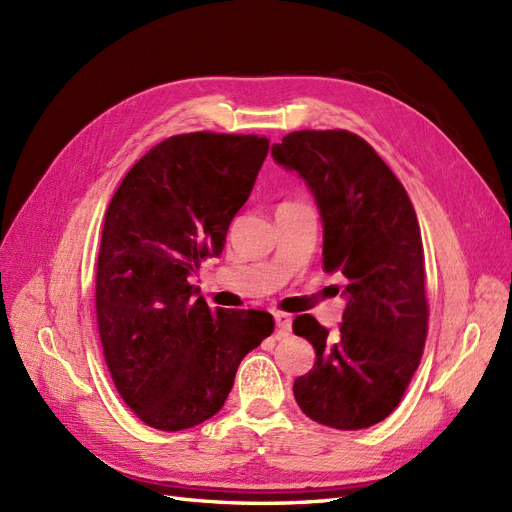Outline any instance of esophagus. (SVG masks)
<instances>
[{"instance_id":"34e87169","label":"esophagus","mask_w":512,"mask_h":512,"mask_svg":"<svg viewBox=\"0 0 512 512\" xmlns=\"http://www.w3.org/2000/svg\"><path fill=\"white\" fill-rule=\"evenodd\" d=\"M273 318H275V327H277V331L284 333V335H288V333H290V329H292V318H290L288 314H284V312H275V314H273Z\"/></svg>"}]
</instances>
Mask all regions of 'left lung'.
<instances>
[{
    "instance_id": "1",
    "label": "left lung",
    "mask_w": 512,
    "mask_h": 512,
    "mask_svg": "<svg viewBox=\"0 0 512 512\" xmlns=\"http://www.w3.org/2000/svg\"><path fill=\"white\" fill-rule=\"evenodd\" d=\"M297 173L322 220V267L342 273L346 309L331 333L314 316H297L294 335L316 363L292 393L312 421L365 429L384 421L404 397L427 337L421 228L404 185L361 136L301 130L271 147Z\"/></svg>"
}]
</instances>
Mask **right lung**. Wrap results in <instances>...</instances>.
Instances as JSON below:
<instances>
[{"instance_id":"obj_1","label":"right lung","mask_w":512,"mask_h":512,"mask_svg":"<svg viewBox=\"0 0 512 512\" xmlns=\"http://www.w3.org/2000/svg\"><path fill=\"white\" fill-rule=\"evenodd\" d=\"M269 141L170 136L123 177L106 209L96 312L121 399L149 427L181 431L220 412L247 352L273 333L258 309H211L192 273L220 256Z\"/></svg>"}]
</instances>
